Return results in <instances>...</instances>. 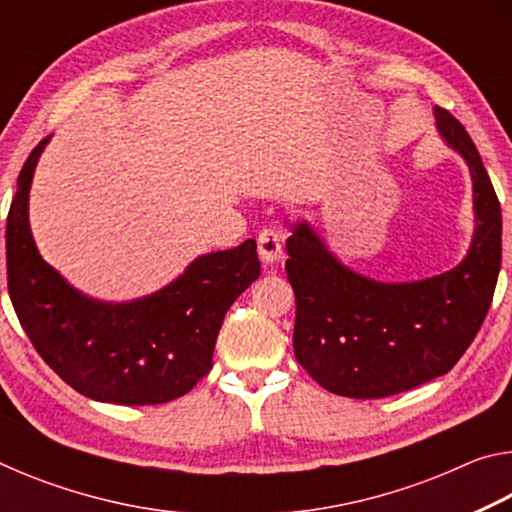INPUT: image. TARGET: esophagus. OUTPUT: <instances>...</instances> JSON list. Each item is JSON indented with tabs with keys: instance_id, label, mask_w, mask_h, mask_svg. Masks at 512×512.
<instances>
[{
	"instance_id": "34e87169",
	"label": "esophagus",
	"mask_w": 512,
	"mask_h": 512,
	"mask_svg": "<svg viewBox=\"0 0 512 512\" xmlns=\"http://www.w3.org/2000/svg\"><path fill=\"white\" fill-rule=\"evenodd\" d=\"M257 253L264 266H273L282 257V237L275 228H264L257 237Z\"/></svg>"
}]
</instances>
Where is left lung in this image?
Returning a JSON list of instances; mask_svg holds the SVG:
<instances>
[{"label":"left lung","instance_id":"8db88e82","mask_svg":"<svg viewBox=\"0 0 512 512\" xmlns=\"http://www.w3.org/2000/svg\"><path fill=\"white\" fill-rule=\"evenodd\" d=\"M443 142L470 167L474 235L463 262L415 282H379L345 266L300 219L287 241L296 293L293 352L329 393L377 400L456 366L488 314L501 268V207L461 121L436 108Z\"/></svg>","mask_w":512,"mask_h":512}]
</instances>
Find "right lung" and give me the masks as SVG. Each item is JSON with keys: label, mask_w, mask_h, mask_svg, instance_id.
I'll use <instances>...</instances> for the list:
<instances>
[{"label": "right lung", "mask_w": 512, "mask_h": 512, "mask_svg": "<svg viewBox=\"0 0 512 512\" xmlns=\"http://www.w3.org/2000/svg\"><path fill=\"white\" fill-rule=\"evenodd\" d=\"M49 140L24 162L6 219L8 296L22 329L47 366L90 400L144 406L183 397L212 368L225 311L259 277L255 239L196 257L151 296H85L42 259L31 235L29 192Z\"/></svg>", "instance_id": "1"}]
</instances>
